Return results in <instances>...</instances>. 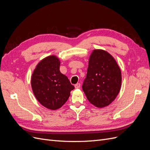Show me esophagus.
<instances>
[{
    "label": "esophagus",
    "mask_w": 150,
    "mask_h": 150,
    "mask_svg": "<svg viewBox=\"0 0 150 150\" xmlns=\"http://www.w3.org/2000/svg\"><path fill=\"white\" fill-rule=\"evenodd\" d=\"M75 88L76 89H79L80 88V86H81V84L79 83H77L76 84H75Z\"/></svg>",
    "instance_id": "esophagus-1"
}]
</instances>
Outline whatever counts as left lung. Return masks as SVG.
Returning a JSON list of instances; mask_svg holds the SVG:
<instances>
[{
    "label": "left lung",
    "instance_id": "left-lung-1",
    "mask_svg": "<svg viewBox=\"0 0 150 150\" xmlns=\"http://www.w3.org/2000/svg\"><path fill=\"white\" fill-rule=\"evenodd\" d=\"M121 81V72L115 58L106 51L94 49L83 84L88 101L98 108L108 106L118 94Z\"/></svg>",
    "mask_w": 150,
    "mask_h": 150
}]
</instances>
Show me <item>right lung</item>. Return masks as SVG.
I'll return each mask as SVG.
<instances>
[{
	"mask_svg": "<svg viewBox=\"0 0 150 150\" xmlns=\"http://www.w3.org/2000/svg\"><path fill=\"white\" fill-rule=\"evenodd\" d=\"M60 60L52 55L40 61L31 77V86L37 100L51 110L62 107L74 89L67 77L60 72Z\"/></svg>",
	"mask_w": 150,
	"mask_h": 150,
	"instance_id": "1",
	"label": "right lung"
}]
</instances>
